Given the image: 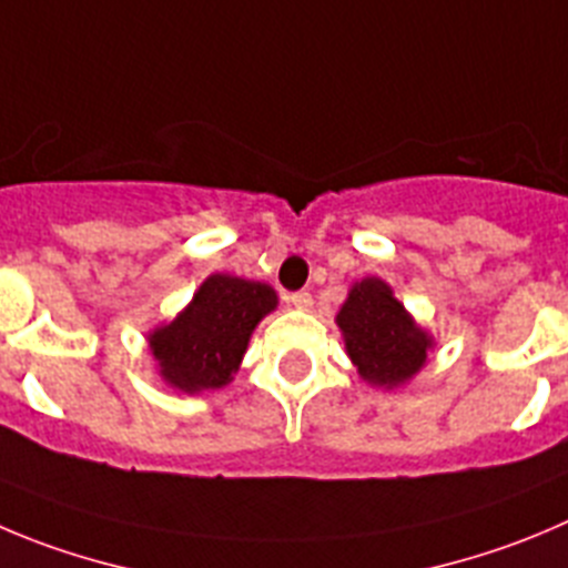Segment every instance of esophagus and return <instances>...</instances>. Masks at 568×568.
I'll return each instance as SVG.
<instances>
[{
    "label": "esophagus",
    "instance_id": "obj_1",
    "mask_svg": "<svg viewBox=\"0 0 568 568\" xmlns=\"http://www.w3.org/2000/svg\"><path fill=\"white\" fill-rule=\"evenodd\" d=\"M288 302H291V305H294V308H300V311H311V308H314V296H311L308 291H296V294L288 296Z\"/></svg>",
    "mask_w": 568,
    "mask_h": 568
}]
</instances>
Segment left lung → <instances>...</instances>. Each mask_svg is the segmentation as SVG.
Wrapping results in <instances>:
<instances>
[{"label": "left lung", "mask_w": 568, "mask_h": 568, "mask_svg": "<svg viewBox=\"0 0 568 568\" xmlns=\"http://www.w3.org/2000/svg\"><path fill=\"white\" fill-rule=\"evenodd\" d=\"M336 322L358 375L369 384H404L426 364L432 338L412 322L389 285L378 277L353 285Z\"/></svg>", "instance_id": "left-lung-1"}]
</instances>
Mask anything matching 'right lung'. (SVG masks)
<instances>
[{"label":"right lung","mask_w":568,"mask_h":568,"mask_svg":"<svg viewBox=\"0 0 568 568\" xmlns=\"http://www.w3.org/2000/svg\"><path fill=\"white\" fill-rule=\"evenodd\" d=\"M274 305L277 294L268 285L212 274L190 308L151 336L153 358L162 367L164 381L190 395L230 384L254 325L274 311Z\"/></svg>","instance_id":"right-lung-1"}]
</instances>
